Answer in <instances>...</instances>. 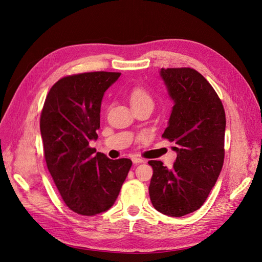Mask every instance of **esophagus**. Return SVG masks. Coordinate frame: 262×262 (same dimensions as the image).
<instances>
[{"mask_svg":"<svg viewBox=\"0 0 262 262\" xmlns=\"http://www.w3.org/2000/svg\"><path fill=\"white\" fill-rule=\"evenodd\" d=\"M132 162H133V164L138 165L140 163H144V160H142V158H139V157H133L132 158Z\"/></svg>","mask_w":262,"mask_h":262,"instance_id":"esophagus-1","label":"esophagus"}]
</instances>
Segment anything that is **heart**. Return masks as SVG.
I'll return each mask as SVG.
<instances>
[{
  "label": "heart",
  "mask_w": 262,
  "mask_h": 262,
  "mask_svg": "<svg viewBox=\"0 0 262 262\" xmlns=\"http://www.w3.org/2000/svg\"><path fill=\"white\" fill-rule=\"evenodd\" d=\"M130 104L132 107L142 105V104H150L153 105V98L150 96L149 93L143 89V87H134L131 90L129 94Z\"/></svg>",
  "instance_id": "1"
}]
</instances>
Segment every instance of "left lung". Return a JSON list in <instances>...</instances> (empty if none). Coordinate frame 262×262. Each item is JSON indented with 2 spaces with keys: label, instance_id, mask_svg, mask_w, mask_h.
Returning <instances> with one entry per match:
<instances>
[{
  "label": "left lung",
  "instance_id": "left-lung-1",
  "mask_svg": "<svg viewBox=\"0 0 262 262\" xmlns=\"http://www.w3.org/2000/svg\"><path fill=\"white\" fill-rule=\"evenodd\" d=\"M160 75L173 101L162 137L172 142L177 158L171 169L148 162V192L158 212L179 217L200 209L215 185L224 162L226 119L216 92L198 71L161 69Z\"/></svg>",
  "mask_w": 262,
  "mask_h": 262
}]
</instances>
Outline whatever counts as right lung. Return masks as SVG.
<instances>
[{
    "mask_svg": "<svg viewBox=\"0 0 262 262\" xmlns=\"http://www.w3.org/2000/svg\"><path fill=\"white\" fill-rule=\"evenodd\" d=\"M121 73L90 72L66 76L47 95L40 132L47 167L63 201L82 215L113 207L132 166L90 147L97 140L105 92Z\"/></svg>",
    "mask_w": 262,
    "mask_h": 262,
    "instance_id": "obj_1",
    "label": "right lung"
}]
</instances>
